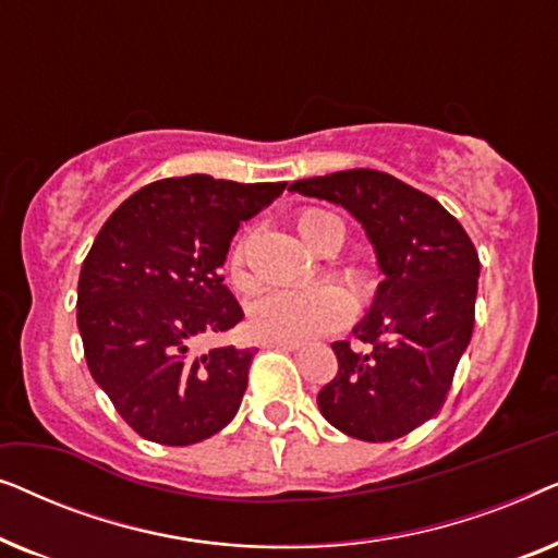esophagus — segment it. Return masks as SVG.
<instances>
[{
    "mask_svg": "<svg viewBox=\"0 0 558 558\" xmlns=\"http://www.w3.org/2000/svg\"><path fill=\"white\" fill-rule=\"evenodd\" d=\"M269 348H277V350H300L302 345H300V342H269Z\"/></svg>",
    "mask_w": 558,
    "mask_h": 558,
    "instance_id": "34e87169",
    "label": "esophagus"
}]
</instances>
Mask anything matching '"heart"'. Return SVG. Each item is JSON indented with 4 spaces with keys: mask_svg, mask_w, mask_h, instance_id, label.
<instances>
[{
    "mask_svg": "<svg viewBox=\"0 0 558 558\" xmlns=\"http://www.w3.org/2000/svg\"><path fill=\"white\" fill-rule=\"evenodd\" d=\"M296 231L310 248L319 251L327 241L340 243L345 239L342 223L325 210H302L296 216ZM233 284L248 292L254 289V277L246 269V254L243 246L235 248L231 262ZM348 292L355 302H371L376 294V277L365 266H348L340 271ZM350 317V296L332 281L302 289H277L264 294L248 310V327L254 338L264 342H307L317 335H325L340 327Z\"/></svg>",
    "mask_w": 558,
    "mask_h": 558,
    "instance_id": "1",
    "label": "heart"
}]
</instances>
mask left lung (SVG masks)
Instances as JSON below:
<instances>
[{
  "label": "left lung",
  "mask_w": 558,
  "mask_h": 558,
  "mask_svg": "<svg viewBox=\"0 0 558 558\" xmlns=\"http://www.w3.org/2000/svg\"><path fill=\"white\" fill-rule=\"evenodd\" d=\"M289 190L345 208L380 271L371 310L353 327L368 348L332 342L338 376L317 393V407L348 437L399 439L441 409L470 345L477 251L460 220L388 172H332Z\"/></svg>",
  "instance_id": "obj_1"
}]
</instances>
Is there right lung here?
I'll return each mask as SVG.
<instances>
[{"mask_svg":"<svg viewBox=\"0 0 558 558\" xmlns=\"http://www.w3.org/2000/svg\"><path fill=\"white\" fill-rule=\"evenodd\" d=\"M284 187L210 174L157 180L98 231L81 266L78 330L90 376L140 437L187 447L239 411L254 350L193 355L190 340L243 319L220 269L241 220Z\"/></svg>","mask_w":558,"mask_h":558,"instance_id":"1","label":"right lung"}]
</instances>
